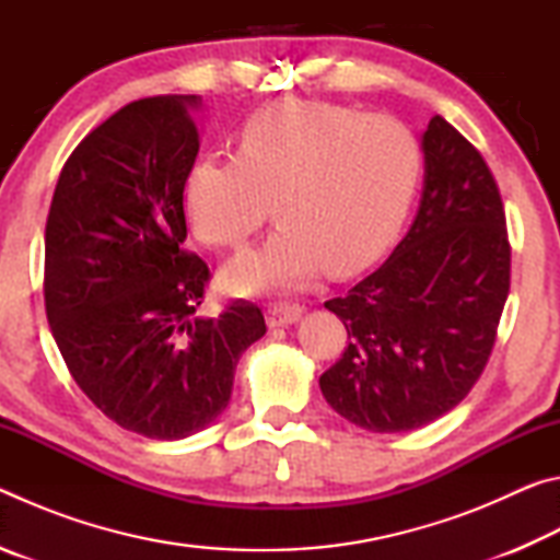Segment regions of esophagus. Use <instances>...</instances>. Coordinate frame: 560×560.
<instances>
[{"instance_id":"esophagus-1","label":"esophagus","mask_w":560,"mask_h":560,"mask_svg":"<svg viewBox=\"0 0 560 560\" xmlns=\"http://www.w3.org/2000/svg\"><path fill=\"white\" fill-rule=\"evenodd\" d=\"M301 314H303L301 303L279 301V303H271V306H269L267 320H269V326H291V324H296Z\"/></svg>"}]
</instances>
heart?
<instances>
[{
  "instance_id": "1",
  "label": "heart",
  "mask_w": 560,
  "mask_h": 560,
  "mask_svg": "<svg viewBox=\"0 0 560 560\" xmlns=\"http://www.w3.org/2000/svg\"><path fill=\"white\" fill-rule=\"evenodd\" d=\"M422 167L420 140L397 118L287 98L242 122L234 155L195 160L183 205L205 244L236 252L271 202L279 226L234 259L222 283L234 293L289 291L324 267L348 273L381 257L402 230Z\"/></svg>"
}]
</instances>
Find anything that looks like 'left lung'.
I'll return each mask as SVG.
<instances>
[{
	"mask_svg": "<svg viewBox=\"0 0 560 560\" xmlns=\"http://www.w3.org/2000/svg\"><path fill=\"white\" fill-rule=\"evenodd\" d=\"M422 150L410 232L381 269L326 301L348 348L320 393L368 432H410L457 407L485 373L509 296L506 217L487 160L442 116Z\"/></svg>",
	"mask_w": 560,
	"mask_h": 560,
	"instance_id": "1",
	"label": "left lung"
}]
</instances>
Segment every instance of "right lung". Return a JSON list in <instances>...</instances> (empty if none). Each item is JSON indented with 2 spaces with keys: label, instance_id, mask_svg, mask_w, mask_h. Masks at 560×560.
Returning a JSON list of instances; mask_svg holds the SVG:
<instances>
[{
  "label": "right lung",
  "instance_id": "right-lung-1",
  "mask_svg": "<svg viewBox=\"0 0 560 560\" xmlns=\"http://www.w3.org/2000/svg\"><path fill=\"white\" fill-rule=\"evenodd\" d=\"M197 101L153 96L113 113L66 160L46 220L44 303L63 363L108 420L150 440L212 424L242 353L267 334L252 301L197 316L212 277L183 246Z\"/></svg>",
  "mask_w": 560,
  "mask_h": 560
}]
</instances>
